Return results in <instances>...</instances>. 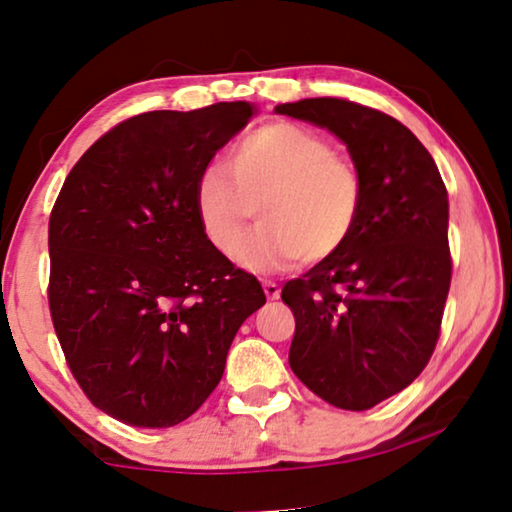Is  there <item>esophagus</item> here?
I'll return each instance as SVG.
<instances>
[{
	"label": "esophagus",
	"mask_w": 512,
	"mask_h": 512,
	"mask_svg": "<svg viewBox=\"0 0 512 512\" xmlns=\"http://www.w3.org/2000/svg\"><path fill=\"white\" fill-rule=\"evenodd\" d=\"M264 294H266V299H269V301H278L280 299V285H278V282L264 280Z\"/></svg>",
	"instance_id": "1"
}]
</instances>
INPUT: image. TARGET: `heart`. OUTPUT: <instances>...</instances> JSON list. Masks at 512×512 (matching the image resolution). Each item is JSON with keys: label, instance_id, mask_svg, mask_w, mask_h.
<instances>
[{"label": "heart", "instance_id": "b5f03b06", "mask_svg": "<svg viewBox=\"0 0 512 512\" xmlns=\"http://www.w3.org/2000/svg\"><path fill=\"white\" fill-rule=\"evenodd\" d=\"M232 179L207 167L195 183V213L207 241L225 259L278 269L299 257L319 264L352 239L361 220L365 188L349 160L331 142L292 121L255 128L230 154ZM263 216L245 246L254 207Z\"/></svg>", "mask_w": 512, "mask_h": 512}]
</instances>
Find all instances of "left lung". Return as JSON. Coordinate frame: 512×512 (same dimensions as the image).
Here are the masks:
<instances>
[{"label": "left lung", "mask_w": 512, "mask_h": 512, "mask_svg": "<svg viewBox=\"0 0 512 512\" xmlns=\"http://www.w3.org/2000/svg\"><path fill=\"white\" fill-rule=\"evenodd\" d=\"M276 112L338 135L365 188L347 246L282 287L296 319L289 365L333 407L372 409L437 347L453 273L446 186L418 137L375 108L326 96Z\"/></svg>", "instance_id": "left-lung-1"}]
</instances>
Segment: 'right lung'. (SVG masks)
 <instances>
[{
    "mask_svg": "<svg viewBox=\"0 0 512 512\" xmlns=\"http://www.w3.org/2000/svg\"><path fill=\"white\" fill-rule=\"evenodd\" d=\"M253 103L156 110L91 144L50 213L48 303L89 402L133 427L193 416L264 289L218 253L195 183L248 124Z\"/></svg>",
    "mask_w": 512,
    "mask_h": 512,
    "instance_id": "obj_1",
    "label": "right lung"
}]
</instances>
